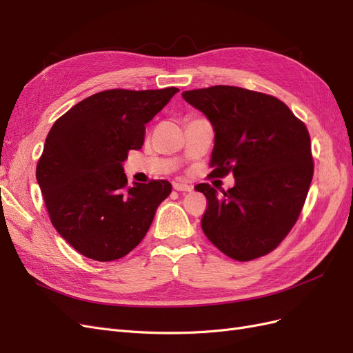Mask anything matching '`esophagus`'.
Returning <instances> with one entry per match:
<instances>
[{"label":"esophagus","mask_w":353,"mask_h":353,"mask_svg":"<svg viewBox=\"0 0 353 353\" xmlns=\"http://www.w3.org/2000/svg\"><path fill=\"white\" fill-rule=\"evenodd\" d=\"M174 190H176V191H185V193H190L191 190V185H188V184H185V183H174Z\"/></svg>","instance_id":"1"}]
</instances>
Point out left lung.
Masks as SVG:
<instances>
[{
  "label": "left lung",
  "instance_id": "8db88e82",
  "mask_svg": "<svg viewBox=\"0 0 353 353\" xmlns=\"http://www.w3.org/2000/svg\"><path fill=\"white\" fill-rule=\"evenodd\" d=\"M183 99L212 123L210 176L232 172L236 185L218 194L209 184L201 230L236 261H252L279 245L297 221L314 163L306 126L272 95L230 85L184 91Z\"/></svg>",
  "mask_w": 353,
  "mask_h": 353
}]
</instances>
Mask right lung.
Segmentation results:
<instances>
[{
    "mask_svg": "<svg viewBox=\"0 0 353 353\" xmlns=\"http://www.w3.org/2000/svg\"><path fill=\"white\" fill-rule=\"evenodd\" d=\"M178 88L109 90L91 95L50 130L37 181L51 223L90 259L123 258L141 243L172 191L168 181L128 185L123 162L140 150L145 123Z\"/></svg>",
    "mask_w": 353,
    "mask_h": 353,
    "instance_id": "add662e5",
    "label": "right lung"
}]
</instances>
